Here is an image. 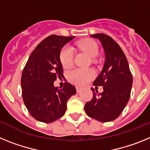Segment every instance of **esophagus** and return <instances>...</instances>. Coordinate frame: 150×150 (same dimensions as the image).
I'll return each mask as SVG.
<instances>
[{
  "label": "esophagus",
  "instance_id": "obj_1",
  "mask_svg": "<svg viewBox=\"0 0 150 150\" xmlns=\"http://www.w3.org/2000/svg\"><path fill=\"white\" fill-rule=\"evenodd\" d=\"M81 90H82L81 88H79V87H76V91H77L78 93H79V92H80V91H81Z\"/></svg>",
  "mask_w": 150,
  "mask_h": 150
}]
</instances>
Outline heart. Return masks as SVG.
<instances>
[{"instance_id": "b5f03b06", "label": "heart", "mask_w": 150, "mask_h": 150, "mask_svg": "<svg viewBox=\"0 0 150 150\" xmlns=\"http://www.w3.org/2000/svg\"><path fill=\"white\" fill-rule=\"evenodd\" d=\"M76 46L89 56L95 57L98 54V46L92 40H86L79 41ZM60 61L62 66L69 67L72 65L74 62V50L71 46H64L60 52ZM95 71L92 69L74 68L67 74L69 81L77 86H83L89 80L95 77Z\"/></svg>"}]
</instances>
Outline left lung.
Wrapping results in <instances>:
<instances>
[{"mask_svg": "<svg viewBox=\"0 0 150 150\" xmlns=\"http://www.w3.org/2000/svg\"><path fill=\"white\" fill-rule=\"evenodd\" d=\"M91 37L100 41L105 52L103 70L93 83L103 86L104 91L98 93L91 88L93 97L85 104L84 109L89 117L107 122L117 119L128 104L133 79L126 57L120 45L104 34Z\"/></svg>", "mask_w": 150, "mask_h": 150, "instance_id": "8db88e82", "label": "left lung"}]
</instances>
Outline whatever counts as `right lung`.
I'll list each match as a JSON object with an SVG mask.
<instances>
[{"mask_svg": "<svg viewBox=\"0 0 150 150\" xmlns=\"http://www.w3.org/2000/svg\"><path fill=\"white\" fill-rule=\"evenodd\" d=\"M74 38L55 34L47 37L31 52L23 69V101L29 113L41 122H52L63 116L67 100L76 92L75 86L69 83L61 89L54 86L57 78L63 76L61 50Z\"/></svg>", "mask_w": 150, "mask_h": 150, "instance_id": "add662e5", "label": "right lung"}]
</instances>
